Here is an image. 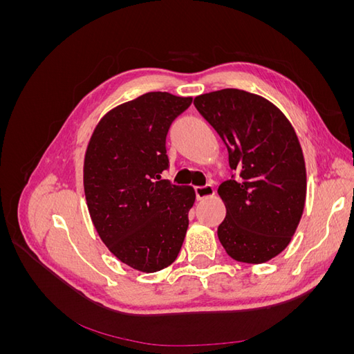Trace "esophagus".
Instances as JSON below:
<instances>
[{
  "instance_id": "obj_1",
  "label": "esophagus",
  "mask_w": 354,
  "mask_h": 354,
  "mask_svg": "<svg viewBox=\"0 0 354 354\" xmlns=\"http://www.w3.org/2000/svg\"><path fill=\"white\" fill-rule=\"evenodd\" d=\"M214 194H216V189H214L212 185H205V186H198L195 187V195H196V199H205V198H209L212 196Z\"/></svg>"
}]
</instances>
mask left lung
<instances>
[{
    "label": "left lung",
    "instance_id": "8db88e82",
    "mask_svg": "<svg viewBox=\"0 0 354 354\" xmlns=\"http://www.w3.org/2000/svg\"><path fill=\"white\" fill-rule=\"evenodd\" d=\"M194 104L239 174L218 187L227 209L217 230L223 248L236 261H269L291 242L304 209L306 165L294 128L273 103L243 90L202 94Z\"/></svg>",
    "mask_w": 354,
    "mask_h": 354
}]
</instances>
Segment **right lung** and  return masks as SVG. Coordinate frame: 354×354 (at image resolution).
Returning <instances> with one entry per match:
<instances>
[{"label":"right lung","instance_id":"add662e5","mask_svg":"<svg viewBox=\"0 0 354 354\" xmlns=\"http://www.w3.org/2000/svg\"><path fill=\"white\" fill-rule=\"evenodd\" d=\"M192 97L146 93L106 113L84 160V192L100 239L118 260L153 273L173 263L183 245L190 186H176L168 169L167 133Z\"/></svg>","mask_w":354,"mask_h":354}]
</instances>
